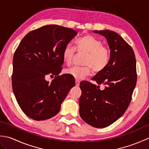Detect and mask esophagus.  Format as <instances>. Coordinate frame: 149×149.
<instances>
[{
    "mask_svg": "<svg viewBox=\"0 0 149 149\" xmlns=\"http://www.w3.org/2000/svg\"><path fill=\"white\" fill-rule=\"evenodd\" d=\"M80 84V82L79 81H77V80H75V86H79Z\"/></svg>",
    "mask_w": 149,
    "mask_h": 149,
    "instance_id": "34e87169",
    "label": "esophagus"
}]
</instances>
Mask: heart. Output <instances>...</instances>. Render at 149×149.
I'll list each match as a JSON object with an SVG mask.
<instances>
[{"instance_id": "heart-1", "label": "heart", "mask_w": 149, "mask_h": 149, "mask_svg": "<svg viewBox=\"0 0 149 149\" xmlns=\"http://www.w3.org/2000/svg\"><path fill=\"white\" fill-rule=\"evenodd\" d=\"M75 49L78 54H86L84 66H73L66 70V74L81 80L89 75L91 68L95 72H100L105 68L109 61L110 53L106 47L102 45L101 40L90 34H86L75 42ZM75 54V50L71 45H66L62 53L63 61L70 65Z\"/></svg>"}]
</instances>
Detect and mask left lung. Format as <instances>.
I'll return each instance as SVG.
<instances>
[{
  "label": "left lung",
  "instance_id": "1",
  "mask_svg": "<svg viewBox=\"0 0 149 149\" xmlns=\"http://www.w3.org/2000/svg\"><path fill=\"white\" fill-rule=\"evenodd\" d=\"M107 40L110 49L108 64L91 80L98 85L82 81L79 100V114L84 121L94 127L103 128L121 117L131 102L137 81L133 50L118 33L109 30L93 31ZM105 88L101 91L99 85Z\"/></svg>",
  "mask_w": 149,
  "mask_h": 149
}]
</instances>
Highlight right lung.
Listing matches in <instances>:
<instances>
[{
    "label": "right lung",
    "mask_w": 149,
    "mask_h": 149,
    "mask_svg": "<svg viewBox=\"0 0 149 149\" xmlns=\"http://www.w3.org/2000/svg\"><path fill=\"white\" fill-rule=\"evenodd\" d=\"M77 32L57 25L44 26L27 33L13 59V91L19 106L34 120L56 115L75 81L61 73L62 53ZM47 74L54 75L49 83Z\"/></svg>",
    "instance_id": "1"
}]
</instances>
